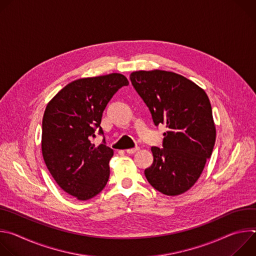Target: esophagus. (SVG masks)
<instances>
[{
  "mask_svg": "<svg viewBox=\"0 0 256 256\" xmlns=\"http://www.w3.org/2000/svg\"><path fill=\"white\" fill-rule=\"evenodd\" d=\"M138 150H140L138 147H134V148H132V149H128V150H126V153H128V154H134V153L138 152Z\"/></svg>",
  "mask_w": 256,
  "mask_h": 256,
  "instance_id": "esophagus-1",
  "label": "esophagus"
}]
</instances>
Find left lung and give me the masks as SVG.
<instances>
[{"label": "left lung", "instance_id": "8db88e82", "mask_svg": "<svg viewBox=\"0 0 256 256\" xmlns=\"http://www.w3.org/2000/svg\"><path fill=\"white\" fill-rule=\"evenodd\" d=\"M130 79L149 108L154 124L168 128L163 148L151 149L154 161L144 176L163 194H184L200 176L214 146L208 97L196 84L172 72L138 70Z\"/></svg>", "mask_w": 256, "mask_h": 256}]
</instances>
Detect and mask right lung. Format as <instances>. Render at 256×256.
I'll return each instance as SVG.
<instances>
[{"mask_svg":"<svg viewBox=\"0 0 256 256\" xmlns=\"http://www.w3.org/2000/svg\"><path fill=\"white\" fill-rule=\"evenodd\" d=\"M128 79L122 74L79 79L64 87L48 104L42 120V149L46 165L62 190L80 200L97 196L109 178L114 150L100 126L104 109ZM98 131V148L90 142Z\"/></svg>","mask_w":256,"mask_h":256,"instance_id":"obj_1","label":"right lung"}]
</instances>
